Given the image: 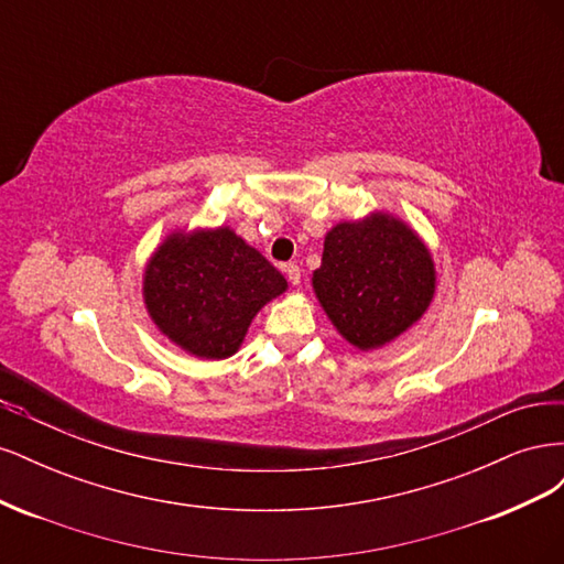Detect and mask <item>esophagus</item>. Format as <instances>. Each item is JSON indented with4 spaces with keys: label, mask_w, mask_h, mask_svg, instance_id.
<instances>
[{
    "label": "esophagus",
    "mask_w": 564,
    "mask_h": 564,
    "mask_svg": "<svg viewBox=\"0 0 564 564\" xmlns=\"http://www.w3.org/2000/svg\"><path fill=\"white\" fill-rule=\"evenodd\" d=\"M284 272H286L289 282H292L294 286L301 284V268H299L296 263H286V265H284Z\"/></svg>",
    "instance_id": "34e87169"
}]
</instances>
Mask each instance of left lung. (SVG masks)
I'll use <instances>...</instances> for the list:
<instances>
[{
	"instance_id": "1",
	"label": "left lung",
	"mask_w": 564,
	"mask_h": 564,
	"mask_svg": "<svg viewBox=\"0 0 564 564\" xmlns=\"http://www.w3.org/2000/svg\"><path fill=\"white\" fill-rule=\"evenodd\" d=\"M315 296L357 350H377L416 324L435 296V263L414 228L386 212L324 235Z\"/></svg>"
}]
</instances>
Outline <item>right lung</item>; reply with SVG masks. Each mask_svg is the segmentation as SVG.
Here are the masks:
<instances>
[{"instance_id": "right-lung-1", "label": "right lung", "mask_w": 564, "mask_h": 564, "mask_svg": "<svg viewBox=\"0 0 564 564\" xmlns=\"http://www.w3.org/2000/svg\"><path fill=\"white\" fill-rule=\"evenodd\" d=\"M284 292L282 272L228 226L174 230L143 272L150 319L199 360L240 350L256 313Z\"/></svg>"}]
</instances>
